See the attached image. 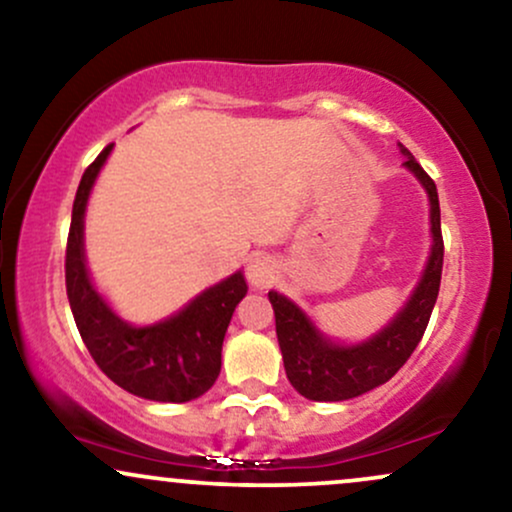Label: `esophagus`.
<instances>
[{
  "label": "esophagus",
  "instance_id": "1",
  "mask_svg": "<svg viewBox=\"0 0 512 512\" xmlns=\"http://www.w3.org/2000/svg\"><path fill=\"white\" fill-rule=\"evenodd\" d=\"M245 274H248V281L252 286H257V289H267L269 281L274 279L272 257L264 255V252H257V255H252L248 260V269H245Z\"/></svg>",
  "mask_w": 512,
  "mask_h": 512
}]
</instances>
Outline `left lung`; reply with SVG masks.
I'll return each mask as SVG.
<instances>
[{
    "label": "left lung",
    "instance_id": "left-lung-1",
    "mask_svg": "<svg viewBox=\"0 0 512 512\" xmlns=\"http://www.w3.org/2000/svg\"><path fill=\"white\" fill-rule=\"evenodd\" d=\"M402 154L407 156L404 166L424 182L428 199H431L433 233V248L426 272L421 276V284L416 286L407 308L368 342L339 346L322 337L298 305H293L289 298L279 296L276 291H269L286 378L303 397L315 399V402H342V399L358 397L387 383L414 354L421 337H424L428 320H431L433 305H436L440 291V274H443L438 190L436 182L419 166L411 151L402 146Z\"/></svg>",
    "mask_w": 512,
    "mask_h": 512
}]
</instances>
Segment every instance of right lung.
Segmentation results:
<instances>
[{
	"mask_svg": "<svg viewBox=\"0 0 512 512\" xmlns=\"http://www.w3.org/2000/svg\"><path fill=\"white\" fill-rule=\"evenodd\" d=\"M113 144L84 170L72 207L64 281L88 354L98 368L132 395L154 402H190L209 390L221 373V346L233 310L248 293L236 272L211 286L178 315L151 327L122 322L88 279L84 262V209L88 192Z\"/></svg>",
	"mask_w": 512,
	"mask_h": 512,
	"instance_id": "add662e5",
	"label": "right lung"
}]
</instances>
